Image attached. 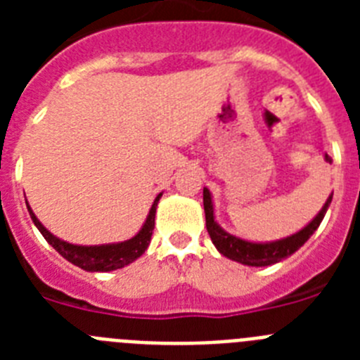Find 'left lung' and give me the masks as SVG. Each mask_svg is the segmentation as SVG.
I'll list each match as a JSON object with an SVG mask.
<instances>
[{
    "mask_svg": "<svg viewBox=\"0 0 360 360\" xmlns=\"http://www.w3.org/2000/svg\"><path fill=\"white\" fill-rule=\"evenodd\" d=\"M330 203H332V195L324 202L323 209L317 212L311 221H308L301 231L294 232L290 236L281 238L276 241H249L243 238H238L225 229L219 227L214 216V203H212L211 191L203 187V209H205V225L207 232L214 243L216 250L224 254L225 257L238 262L247 266H269L279 263L285 257L292 256L295 250H299L308 241V238L317 231V227L323 221L324 214L328 211Z\"/></svg>",
    "mask_w": 360,
    "mask_h": 360,
    "instance_id": "left-lung-1",
    "label": "left lung"
}]
</instances>
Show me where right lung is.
Here are the masks:
<instances>
[{
	"instance_id": "add662e5",
	"label": "right lung",
	"mask_w": 360,
	"mask_h": 360,
	"mask_svg": "<svg viewBox=\"0 0 360 360\" xmlns=\"http://www.w3.org/2000/svg\"><path fill=\"white\" fill-rule=\"evenodd\" d=\"M160 196L162 193L155 198L144 225H142L141 231L136 232L135 236L129 238V240L126 241H117V243L104 245L68 243V241L61 240V238L53 236L52 232L37 219V216L34 214V211H32V207L28 203L27 209L28 212H30L32 221H34V225L39 229V232L44 236V240L49 241L53 249L61 254L65 259H68L70 263H73V265L79 266V269L86 270V272H111V270L128 266L129 263L139 259V257L148 250L149 241H151L153 229H155V214H157V205Z\"/></svg>"
}]
</instances>
